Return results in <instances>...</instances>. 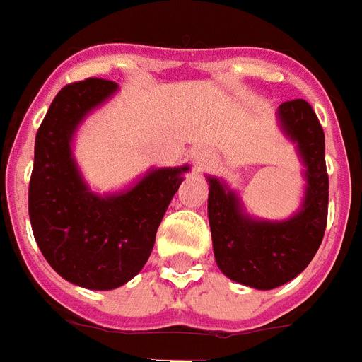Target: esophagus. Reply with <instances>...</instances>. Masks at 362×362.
<instances>
[{
	"instance_id": "34e87169",
	"label": "esophagus",
	"mask_w": 362,
	"mask_h": 362,
	"mask_svg": "<svg viewBox=\"0 0 362 362\" xmlns=\"http://www.w3.org/2000/svg\"><path fill=\"white\" fill-rule=\"evenodd\" d=\"M210 161H211V158L204 151L197 152V154H195V163L199 167H206L208 163H210Z\"/></svg>"
}]
</instances>
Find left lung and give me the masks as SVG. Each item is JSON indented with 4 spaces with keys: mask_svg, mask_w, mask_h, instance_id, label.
I'll use <instances>...</instances> for the list:
<instances>
[{
    "mask_svg": "<svg viewBox=\"0 0 362 362\" xmlns=\"http://www.w3.org/2000/svg\"><path fill=\"white\" fill-rule=\"evenodd\" d=\"M279 119L288 137L298 143L307 167L303 206L292 219H251L225 184L208 178V219L217 266L232 281L258 290H272L298 277L318 251L327 225L324 128L310 104L301 98L279 105Z\"/></svg>",
    "mask_w": 362,
    "mask_h": 362,
    "instance_id": "1",
    "label": "left lung"
}]
</instances>
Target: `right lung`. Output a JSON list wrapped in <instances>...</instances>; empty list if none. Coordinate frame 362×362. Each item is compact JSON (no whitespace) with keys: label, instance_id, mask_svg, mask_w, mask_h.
I'll return each mask as SVG.
<instances>
[{"label":"right lung","instance_id":"obj_1","mask_svg":"<svg viewBox=\"0 0 362 362\" xmlns=\"http://www.w3.org/2000/svg\"><path fill=\"white\" fill-rule=\"evenodd\" d=\"M115 90V81L100 78L59 90L35 137L29 180V219L38 249L61 277L89 290L119 288L143 269L182 173L189 169H154L124 193H90L70 141L85 115Z\"/></svg>","mask_w":362,"mask_h":362}]
</instances>
